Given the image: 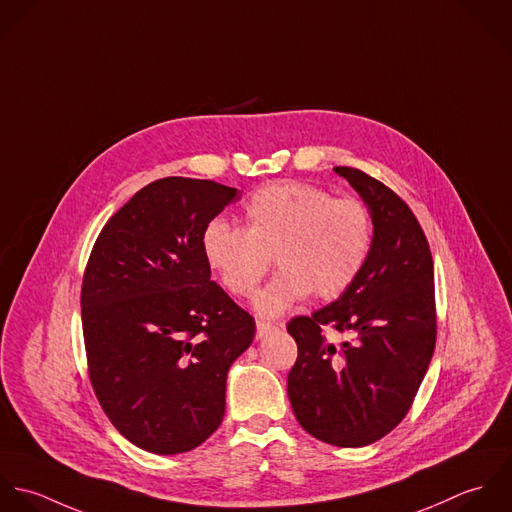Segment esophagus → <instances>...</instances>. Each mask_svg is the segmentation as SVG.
Masks as SVG:
<instances>
[{"mask_svg":"<svg viewBox=\"0 0 512 512\" xmlns=\"http://www.w3.org/2000/svg\"><path fill=\"white\" fill-rule=\"evenodd\" d=\"M277 326L275 324H271V322H265V320H257V336L259 338H263V336H267L269 332H273Z\"/></svg>","mask_w":512,"mask_h":512,"instance_id":"obj_1","label":"esophagus"}]
</instances>
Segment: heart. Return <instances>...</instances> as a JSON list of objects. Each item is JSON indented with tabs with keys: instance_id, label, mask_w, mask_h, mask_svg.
Instances as JSON below:
<instances>
[{
	"instance_id": "heart-1",
	"label": "heart",
	"mask_w": 512,
	"mask_h": 512,
	"mask_svg": "<svg viewBox=\"0 0 512 512\" xmlns=\"http://www.w3.org/2000/svg\"><path fill=\"white\" fill-rule=\"evenodd\" d=\"M372 245L366 204L316 186L275 182L243 205V229L211 219L202 231V253L221 285L249 297L267 275L271 259L279 273L257 293L253 305L277 316L303 301L340 297L362 271Z\"/></svg>"
}]
</instances>
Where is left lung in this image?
Returning <instances> with one entry per match:
<instances>
[{"label": "left lung", "instance_id": "8db88e82", "mask_svg": "<svg viewBox=\"0 0 512 512\" xmlns=\"http://www.w3.org/2000/svg\"><path fill=\"white\" fill-rule=\"evenodd\" d=\"M372 215L368 259L338 301L287 330L299 356L287 394L297 421L336 447H364L388 435L408 413L437 336L433 259L408 204L356 168L336 166ZM330 327L347 338H325Z\"/></svg>", "mask_w": 512, "mask_h": 512}]
</instances>
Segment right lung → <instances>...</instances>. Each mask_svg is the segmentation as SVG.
Masks as SVG:
<instances>
[{
	"instance_id": "right-lung-1",
	"label": "right lung",
	"mask_w": 512,
	"mask_h": 512,
	"mask_svg": "<svg viewBox=\"0 0 512 512\" xmlns=\"http://www.w3.org/2000/svg\"><path fill=\"white\" fill-rule=\"evenodd\" d=\"M239 192L162 178L103 227L81 291L89 378L112 425L156 455L192 451L219 427L229 366L255 320L211 281L202 231Z\"/></svg>"
}]
</instances>
